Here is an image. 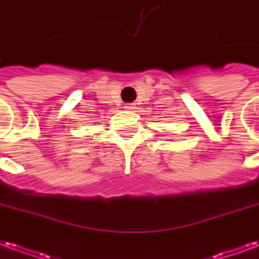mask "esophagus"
I'll list each match as a JSON object with an SVG mask.
<instances>
[{
	"label": "esophagus",
	"mask_w": 259,
	"mask_h": 259,
	"mask_svg": "<svg viewBox=\"0 0 259 259\" xmlns=\"http://www.w3.org/2000/svg\"><path fill=\"white\" fill-rule=\"evenodd\" d=\"M125 108H126V110H133V108H136V104H134V103H126Z\"/></svg>",
	"instance_id": "1"
}]
</instances>
